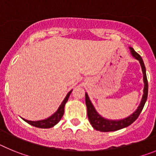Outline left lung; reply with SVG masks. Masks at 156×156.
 <instances>
[{
	"label": "left lung",
	"mask_w": 156,
	"mask_h": 156,
	"mask_svg": "<svg viewBox=\"0 0 156 156\" xmlns=\"http://www.w3.org/2000/svg\"><path fill=\"white\" fill-rule=\"evenodd\" d=\"M129 51L131 53L132 56L135 59L138 60L140 62V66H141V69L143 73V80H144V90H143V96L140 103L136 111L131 114L130 115L127 116L126 118L122 119H118V120H112V119H108L106 118H104L103 116L96 111L94 106L93 105L92 102L90 101V98L88 97L87 93L85 94V98H86V105L87 108V116L89 121H90V124L96 130H99L101 132H109V131H115L118 129H122L126 126H129L132 124L137 117L139 116L140 113L142 111L144 105L145 104L147 98H148V80H147V76H146V69L145 66H144V62H143L142 58L139 55L137 52L133 50V48L129 47Z\"/></svg>",
	"instance_id": "1"
}]
</instances>
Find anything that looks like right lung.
<instances>
[{"label":"right lung","instance_id":"obj_1","mask_svg":"<svg viewBox=\"0 0 156 156\" xmlns=\"http://www.w3.org/2000/svg\"><path fill=\"white\" fill-rule=\"evenodd\" d=\"M72 90H70L67 95L66 96L65 99L63 100V101L62 102V104L60 105V106L58 107L57 111L55 112L54 114H52L51 116H49L48 118L45 119H42V120H38V121H31V120H27V119H23L24 121H26L27 122H28L29 124L32 125V126H35V127L38 128H51L53 127L54 126H55L58 122L60 121V119H62V117L63 116V114H64L65 111V105H66V103L67 102L69 98L70 94L72 93Z\"/></svg>","mask_w":156,"mask_h":156}]
</instances>
